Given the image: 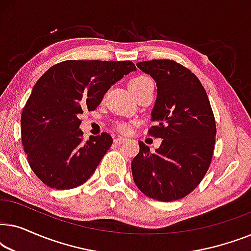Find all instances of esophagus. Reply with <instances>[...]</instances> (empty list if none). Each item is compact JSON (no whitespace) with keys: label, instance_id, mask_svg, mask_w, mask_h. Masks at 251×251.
Here are the masks:
<instances>
[{"label":"esophagus","instance_id":"obj_1","mask_svg":"<svg viewBox=\"0 0 251 251\" xmlns=\"http://www.w3.org/2000/svg\"><path fill=\"white\" fill-rule=\"evenodd\" d=\"M126 140V138H125V137H116V138H114V144H116V145H120V144L125 143Z\"/></svg>","mask_w":251,"mask_h":251}]
</instances>
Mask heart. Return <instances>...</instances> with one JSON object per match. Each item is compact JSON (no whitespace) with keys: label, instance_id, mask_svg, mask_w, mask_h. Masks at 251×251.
<instances>
[{"label":"heart","instance_id":"b5f03b06","mask_svg":"<svg viewBox=\"0 0 251 251\" xmlns=\"http://www.w3.org/2000/svg\"><path fill=\"white\" fill-rule=\"evenodd\" d=\"M149 83H153L152 78L150 76H146V75H138V76L133 77L129 83V88L130 90H135V89L143 87V85L149 84ZM129 125L126 122H118L116 123V129L119 130L120 132H128L129 131Z\"/></svg>","mask_w":251,"mask_h":251}]
</instances>
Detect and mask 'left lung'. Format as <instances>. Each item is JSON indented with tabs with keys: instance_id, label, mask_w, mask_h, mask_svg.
Returning a JSON list of instances; mask_svg holds the SVG:
<instances>
[{
	"instance_id": "obj_1",
	"label": "left lung",
	"mask_w": 251,
	"mask_h": 251,
	"mask_svg": "<svg viewBox=\"0 0 251 251\" xmlns=\"http://www.w3.org/2000/svg\"><path fill=\"white\" fill-rule=\"evenodd\" d=\"M137 67L156 82L155 126L149 135L163 140L155 153L139 142L131 162L133 180L154 200H179L200 184L210 167L216 142L210 101L197 75L175 60L140 61Z\"/></svg>"
}]
</instances>
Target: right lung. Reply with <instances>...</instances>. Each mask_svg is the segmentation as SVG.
Returning <instances> with one entry per match:
<instances>
[{
    "label": "right lung",
    "mask_w": 251,
    "mask_h": 251,
    "mask_svg": "<svg viewBox=\"0 0 251 251\" xmlns=\"http://www.w3.org/2000/svg\"><path fill=\"white\" fill-rule=\"evenodd\" d=\"M132 71L130 60H65L39 78L20 122L27 161L42 183L71 190L92 176L113 139L102 132L84 143L80 116L97 108L111 85Z\"/></svg>",
    "instance_id": "add662e5"
}]
</instances>
